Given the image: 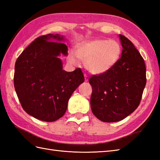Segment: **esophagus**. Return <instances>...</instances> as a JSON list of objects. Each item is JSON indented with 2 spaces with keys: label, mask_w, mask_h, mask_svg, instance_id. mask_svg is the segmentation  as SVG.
<instances>
[{
  "label": "esophagus",
  "mask_w": 160,
  "mask_h": 160,
  "mask_svg": "<svg viewBox=\"0 0 160 160\" xmlns=\"http://www.w3.org/2000/svg\"><path fill=\"white\" fill-rule=\"evenodd\" d=\"M84 80H85V82H87V81L89 80V78H88V76L86 74H84Z\"/></svg>",
  "instance_id": "esophagus-1"
}]
</instances>
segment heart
<instances>
[{"label":"heart","instance_id":"heart-1","mask_svg":"<svg viewBox=\"0 0 160 160\" xmlns=\"http://www.w3.org/2000/svg\"><path fill=\"white\" fill-rule=\"evenodd\" d=\"M121 47L113 40L93 39L81 42L76 46L75 54L69 56V62L78 65L80 61L84 62L90 73L100 75L111 69L120 59Z\"/></svg>","mask_w":160,"mask_h":160}]
</instances>
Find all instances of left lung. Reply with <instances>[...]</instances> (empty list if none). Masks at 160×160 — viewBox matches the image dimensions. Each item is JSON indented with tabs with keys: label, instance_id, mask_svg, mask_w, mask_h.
Wrapping results in <instances>:
<instances>
[{
	"label": "left lung",
	"instance_id": "1",
	"mask_svg": "<svg viewBox=\"0 0 160 160\" xmlns=\"http://www.w3.org/2000/svg\"><path fill=\"white\" fill-rule=\"evenodd\" d=\"M122 52L118 62L106 73L90 78L91 108L104 122L122 120L140 104L147 83L143 58L130 40L119 34Z\"/></svg>",
	"mask_w": 160,
	"mask_h": 160
}]
</instances>
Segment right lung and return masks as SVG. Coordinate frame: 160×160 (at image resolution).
I'll return each mask as SVG.
<instances>
[{"instance_id": "obj_1", "label": "right lung", "mask_w": 160, "mask_h": 160, "mask_svg": "<svg viewBox=\"0 0 160 160\" xmlns=\"http://www.w3.org/2000/svg\"><path fill=\"white\" fill-rule=\"evenodd\" d=\"M56 40L58 42H53ZM64 36H40L23 51L16 61L15 90L26 113L38 120L54 122L62 118L68 101L84 78L80 69H62V54L67 56Z\"/></svg>"}]
</instances>
